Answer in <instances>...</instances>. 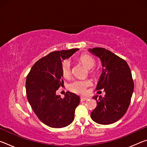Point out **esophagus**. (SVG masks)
Segmentation results:
<instances>
[{"label": "esophagus", "instance_id": "obj_1", "mask_svg": "<svg viewBox=\"0 0 147 147\" xmlns=\"http://www.w3.org/2000/svg\"><path fill=\"white\" fill-rule=\"evenodd\" d=\"M88 99V98H85V97H81L80 98V101L81 102H83V101H85L87 100Z\"/></svg>", "mask_w": 147, "mask_h": 147}]
</instances>
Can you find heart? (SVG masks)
<instances>
[{
    "label": "heart",
    "mask_w": 147,
    "mask_h": 147,
    "mask_svg": "<svg viewBox=\"0 0 147 147\" xmlns=\"http://www.w3.org/2000/svg\"><path fill=\"white\" fill-rule=\"evenodd\" d=\"M78 60L89 69V72L91 75L96 76L98 74L97 69L93 68V67L95 65L96 61L93 56L88 54H82L78 58ZM61 71L64 78H68L70 77L72 70L71 63L69 59H65L62 61L61 64ZM91 85L92 82L91 80H74L69 84L68 88L73 93L84 94L86 93L88 88Z\"/></svg>",
    "instance_id": "b5f03b06"
}]
</instances>
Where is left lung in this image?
Here are the masks:
<instances>
[{
  "instance_id": "8db88e82",
  "label": "left lung",
  "mask_w": 147,
  "mask_h": 147,
  "mask_svg": "<svg viewBox=\"0 0 147 147\" xmlns=\"http://www.w3.org/2000/svg\"><path fill=\"white\" fill-rule=\"evenodd\" d=\"M89 51L100 59L103 69L96 89L106 92L104 97H93L97 106L91 117L96 123L112 124L126 113L130 105L134 88L130 69L124 59L106 49Z\"/></svg>"
}]
</instances>
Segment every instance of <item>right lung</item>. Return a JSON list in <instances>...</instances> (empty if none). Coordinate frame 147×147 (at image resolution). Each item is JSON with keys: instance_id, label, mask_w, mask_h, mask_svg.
I'll return each instance as SVG.
<instances>
[{"instance_id": "right-lung-1", "label": "right lung", "mask_w": 147, "mask_h": 147, "mask_svg": "<svg viewBox=\"0 0 147 147\" xmlns=\"http://www.w3.org/2000/svg\"><path fill=\"white\" fill-rule=\"evenodd\" d=\"M77 51L78 49L52 52L37 61L27 75L28 100L39 120L50 127H65L74 120L80 97L67 91L61 98L56 92L63 82L61 61Z\"/></svg>"}]
</instances>
